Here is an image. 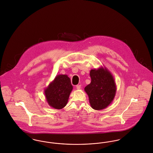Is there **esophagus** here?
<instances>
[{
  "mask_svg": "<svg viewBox=\"0 0 153 153\" xmlns=\"http://www.w3.org/2000/svg\"><path fill=\"white\" fill-rule=\"evenodd\" d=\"M81 85H76V88L77 89H81Z\"/></svg>",
  "mask_w": 153,
  "mask_h": 153,
  "instance_id": "esophagus-1",
  "label": "esophagus"
}]
</instances>
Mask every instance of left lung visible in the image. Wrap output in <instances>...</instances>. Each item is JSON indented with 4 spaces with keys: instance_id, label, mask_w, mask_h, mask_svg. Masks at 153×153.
I'll return each instance as SVG.
<instances>
[{
    "instance_id": "left-lung-1",
    "label": "left lung",
    "mask_w": 153,
    "mask_h": 153,
    "mask_svg": "<svg viewBox=\"0 0 153 153\" xmlns=\"http://www.w3.org/2000/svg\"><path fill=\"white\" fill-rule=\"evenodd\" d=\"M91 83L84 88L87 94L91 107L95 110L106 108L116 94L117 87L111 72L101 66L90 71Z\"/></svg>"
}]
</instances>
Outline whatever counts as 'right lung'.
<instances>
[{"mask_svg": "<svg viewBox=\"0 0 153 153\" xmlns=\"http://www.w3.org/2000/svg\"><path fill=\"white\" fill-rule=\"evenodd\" d=\"M73 89L71 79L67 75H58L45 88L44 94L49 106L55 109L65 107Z\"/></svg>", "mask_w": 153, "mask_h": 153, "instance_id": "1", "label": "right lung"}]
</instances>
